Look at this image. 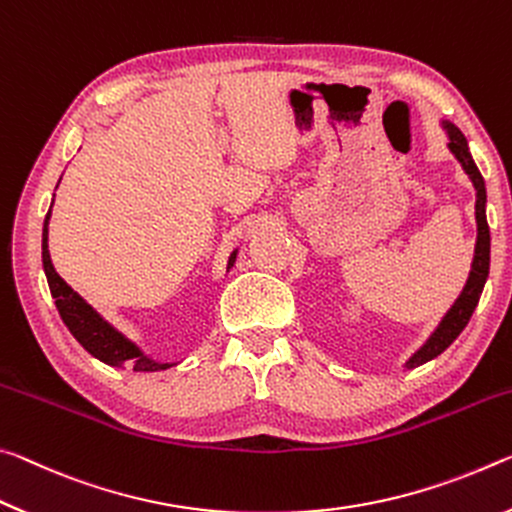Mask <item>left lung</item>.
Masks as SVG:
<instances>
[{"instance_id": "left-lung-1", "label": "left lung", "mask_w": 512, "mask_h": 512, "mask_svg": "<svg viewBox=\"0 0 512 512\" xmlns=\"http://www.w3.org/2000/svg\"><path fill=\"white\" fill-rule=\"evenodd\" d=\"M442 129H445L449 136V152L456 156V161L460 165H463L465 174L469 177V181L474 183V190H476L474 261H472V270H469L463 292H460L458 299L454 301V306L447 311V315L442 317L438 329L429 335V340H426L424 345L406 360V370H413V367L429 363V360L440 356L442 351H445L451 342L458 338L460 331L467 326L469 317H472L476 304H479L485 279H488V272H490V229H488V220H485V181L481 177L479 167H476V163H474L472 154H469V147H467L463 131H460L456 124L445 122V120H442Z\"/></svg>"}]
</instances>
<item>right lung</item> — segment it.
<instances>
[{
    "mask_svg": "<svg viewBox=\"0 0 512 512\" xmlns=\"http://www.w3.org/2000/svg\"><path fill=\"white\" fill-rule=\"evenodd\" d=\"M49 217H52V208L47 211L45 224H43L45 276L49 283V292H52V297L56 301L58 313H61V320L65 322V326L70 329L74 338H77L79 345L86 349L88 354L99 358L106 365H113V367L129 365L136 372H161V370H167V367L177 365V363H158V360L149 358L145 351L136 345V342H131L127 335L117 331L113 324H108L104 317L99 315L95 308H92L88 301L79 295V292H74L61 279V276H58V272L52 265V256H49V247H47ZM236 254L238 251H233L229 258V267H226V270H231L233 263H236Z\"/></svg>",
    "mask_w": 512,
    "mask_h": 512,
    "instance_id": "obj_1",
    "label": "right lung"
}]
</instances>
